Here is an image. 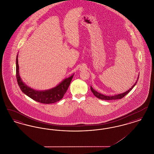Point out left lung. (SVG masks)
<instances>
[{
    "label": "left lung",
    "mask_w": 154,
    "mask_h": 154,
    "mask_svg": "<svg viewBox=\"0 0 154 154\" xmlns=\"http://www.w3.org/2000/svg\"><path fill=\"white\" fill-rule=\"evenodd\" d=\"M139 79V77L138 79ZM137 83V81L136 82H135V84L132 86V87L131 88H130L128 91H127L126 92H125L124 93H122V94H118V95H116L114 96H105L103 94H101L99 92H97V91H96L94 89H93V88L92 87H91V91L92 92V93L94 94V95L96 96V97L101 99V100H117V99H122V97H124L133 88V87L135 86V85Z\"/></svg>",
    "instance_id": "1"
}]
</instances>
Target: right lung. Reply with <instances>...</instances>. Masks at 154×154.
<instances>
[{"instance_id": "right-lung-1", "label": "right lung", "mask_w": 154, "mask_h": 154, "mask_svg": "<svg viewBox=\"0 0 154 154\" xmlns=\"http://www.w3.org/2000/svg\"><path fill=\"white\" fill-rule=\"evenodd\" d=\"M19 66L18 63V55L16 59V77L18 84L22 92L31 99L37 102L50 104L60 100L65 94L69 88L74 74L70 77L65 79L58 85L51 89L38 91L34 90L26 85L21 80L19 74Z\"/></svg>"}]
</instances>
